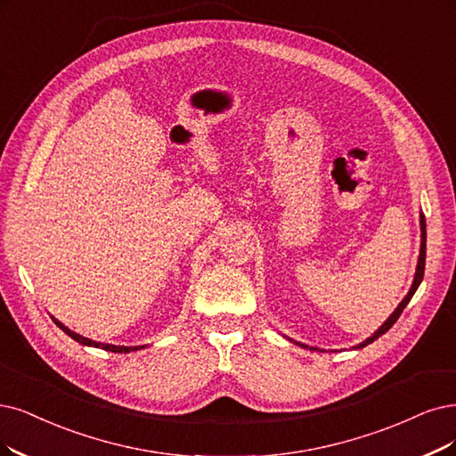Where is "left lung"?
Listing matches in <instances>:
<instances>
[{
    "mask_svg": "<svg viewBox=\"0 0 456 456\" xmlns=\"http://www.w3.org/2000/svg\"><path fill=\"white\" fill-rule=\"evenodd\" d=\"M419 219H420V249H419V259H417V268H415V276H413V283H411V288H410V291H408V295L402 298V302L400 305L395 308V312L387 317V322L372 334V336H368L366 340H362L361 344H357L355 347L353 349H362V347H366L368 344H372V342H376L381 334H385L387 330H389L395 323H396V319L400 317V314L403 312V308L408 306V302L411 300V297L415 295V291H417V288L420 285V281H423V276H425V259H427V222H425V214L420 212V216H419ZM285 338H288V336H285ZM288 340H291L293 344H297V346H300V347H308V349H312V351H317L319 347H310V346H306V344H300V342H295L293 338H288ZM322 351V349H319Z\"/></svg>",
    "mask_w": 456,
    "mask_h": 456,
    "instance_id": "left-lung-1",
    "label": "left lung"
}]
</instances>
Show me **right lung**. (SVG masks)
<instances>
[{
    "label": "right lung",
    "instance_id": "add662e5",
    "mask_svg": "<svg viewBox=\"0 0 456 456\" xmlns=\"http://www.w3.org/2000/svg\"><path fill=\"white\" fill-rule=\"evenodd\" d=\"M53 319H54V323H56L67 336H71V338H73L75 342H78V344H82V346L99 347V349L112 351V353H129V351H137V349H142V347H144V346H112V344H103V342H95V340H90V338H84V336L73 332L71 329H67L63 323H60L56 317H53Z\"/></svg>",
    "mask_w": 456,
    "mask_h": 456
}]
</instances>
